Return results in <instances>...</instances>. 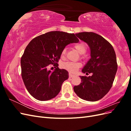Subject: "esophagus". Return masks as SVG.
I'll return each mask as SVG.
<instances>
[{"label":"esophagus","instance_id":"1","mask_svg":"<svg viewBox=\"0 0 131 131\" xmlns=\"http://www.w3.org/2000/svg\"><path fill=\"white\" fill-rule=\"evenodd\" d=\"M75 77L74 75H73L72 74H71V73H69V78H73V77Z\"/></svg>","mask_w":131,"mask_h":131}]
</instances>
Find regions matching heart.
<instances>
[{
    "label": "heart",
    "instance_id": "heart-1",
    "mask_svg": "<svg viewBox=\"0 0 131 131\" xmlns=\"http://www.w3.org/2000/svg\"><path fill=\"white\" fill-rule=\"evenodd\" d=\"M75 49L80 54H83L86 53L87 50V46L84 43L80 42L75 44L74 46ZM66 53V49H64L62 52V56H64ZM81 64L79 62H68L64 63L62 64V66L64 69L72 73H75L77 72L79 68L81 67Z\"/></svg>",
    "mask_w": 131,
    "mask_h": 131
}]
</instances>
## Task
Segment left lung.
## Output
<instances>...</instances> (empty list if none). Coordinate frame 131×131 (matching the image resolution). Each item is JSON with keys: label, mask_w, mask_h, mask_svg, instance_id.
Here are the masks:
<instances>
[{"label": "left lung", "mask_w": 131, "mask_h": 131, "mask_svg": "<svg viewBox=\"0 0 131 131\" xmlns=\"http://www.w3.org/2000/svg\"><path fill=\"white\" fill-rule=\"evenodd\" d=\"M77 37L88 44L91 58L82 69L92 76H80L81 84L74 91L82 100L95 102L101 100L112 87L117 72L116 54L112 45L101 35L93 32H81Z\"/></svg>", "instance_id": "obj_1"}]
</instances>
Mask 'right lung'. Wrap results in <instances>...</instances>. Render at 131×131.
I'll list each match as a JSON object with an SVG mask.
<instances>
[{"instance_id": "1", "label": "right lung", "mask_w": 131, "mask_h": 131, "mask_svg": "<svg viewBox=\"0 0 131 131\" xmlns=\"http://www.w3.org/2000/svg\"><path fill=\"white\" fill-rule=\"evenodd\" d=\"M79 41L74 34L60 31L47 32L30 41L21 57V66L23 82L31 96L45 101L59 93L63 82L68 79V72L58 67L52 72L47 68L50 64L57 67L65 47Z\"/></svg>"}]
</instances>
